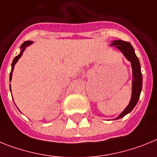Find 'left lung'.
Listing matches in <instances>:
<instances>
[{
  "label": "left lung",
  "instance_id": "8db88e82",
  "mask_svg": "<svg viewBox=\"0 0 157 157\" xmlns=\"http://www.w3.org/2000/svg\"><path fill=\"white\" fill-rule=\"evenodd\" d=\"M111 46H114L115 48L119 50L125 56V58L130 62L132 66V73H133L131 99L125 110L118 117L114 118V120H116L123 118L125 115L131 112L138 102L142 89V74H141V65L139 59L136 55L134 49L130 43L122 40H114L112 41Z\"/></svg>",
  "mask_w": 157,
  "mask_h": 157
}]
</instances>
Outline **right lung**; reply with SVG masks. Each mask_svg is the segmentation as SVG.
<instances>
[{
    "mask_svg": "<svg viewBox=\"0 0 157 157\" xmlns=\"http://www.w3.org/2000/svg\"><path fill=\"white\" fill-rule=\"evenodd\" d=\"M33 43V42H31V41H27V42H24L23 44L20 46V53L18 54V55L16 56V57H15V58L13 59V63H12V69H11V73H10V76H9V81H11L12 80V77H13V69H14V67H15V65L16 64V62H18V60L20 59V58H21L22 54H23V53L24 52V50H25V49L28 47V46H29L30 45H31ZM10 91H11V84H10Z\"/></svg>",
    "mask_w": 157,
    "mask_h": 157,
    "instance_id": "right-lung-1",
    "label": "right lung"
}]
</instances>
